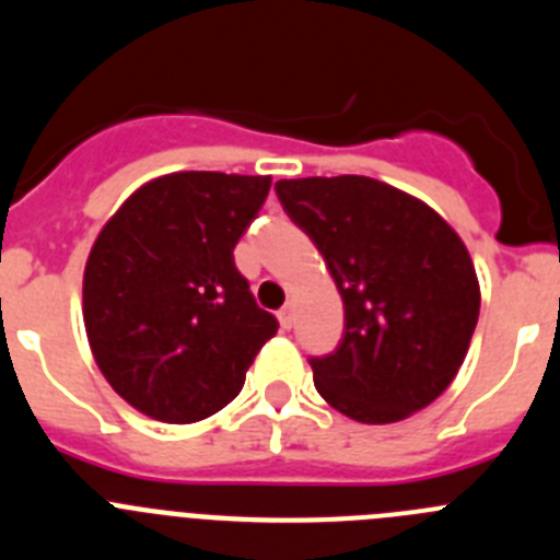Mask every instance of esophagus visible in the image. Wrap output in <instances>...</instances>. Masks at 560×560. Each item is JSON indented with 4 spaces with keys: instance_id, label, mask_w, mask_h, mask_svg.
I'll use <instances>...</instances> for the list:
<instances>
[{
    "instance_id": "obj_1",
    "label": "esophagus",
    "mask_w": 560,
    "mask_h": 560,
    "mask_svg": "<svg viewBox=\"0 0 560 560\" xmlns=\"http://www.w3.org/2000/svg\"><path fill=\"white\" fill-rule=\"evenodd\" d=\"M277 319H280V328L289 330L291 323H294V311H291V305H285V308L277 311Z\"/></svg>"
}]
</instances>
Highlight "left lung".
<instances>
[{
    "instance_id": "8db88e82",
    "label": "left lung",
    "mask_w": 560,
    "mask_h": 560,
    "mask_svg": "<svg viewBox=\"0 0 560 560\" xmlns=\"http://www.w3.org/2000/svg\"><path fill=\"white\" fill-rule=\"evenodd\" d=\"M275 190L345 303L339 348L308 359L319 395L359 423L429 407L457 375L479 316L477 271L457 232L368 176L283 179Z\"/></svg>"
}]
</instances>
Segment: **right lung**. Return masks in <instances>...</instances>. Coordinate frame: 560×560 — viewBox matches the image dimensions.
Segmentation results:
<instances>
[{
	"label": "right lung",
	"mask_w": 560,
	"mask_h": 560,
	"mask_svg": "<svg viewBox=\"0 0 560 560\" xmlns=\"http://www.w3.org/2000/svg\"><path fill=\"white\" fill-rule=\"evenodd\" d=\"M269 187V176L167 173L133 192L89 252V348L148 418L196 423L224 409L277 334L232 257Z\"/></svg>",
	"instance_id": "1"
}]
</instances>
